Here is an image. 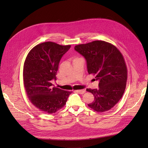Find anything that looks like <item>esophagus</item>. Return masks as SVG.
<instances>
[{
    "label": "esophagus",
    "mask_w": 148,
    "mask_h": 148,
    "mask_svg": "<svg viewBox=\"0 0 148 148\" xmlns=\"http://www.w3.org/2000/svg\"><path fill=\"white\" fill-rule=\"evenodd\" d=\"M75 92L79 94H83L84 92H85V90H75Z\"/></svg>",
    "instance_id": "1"
}]
</instances>
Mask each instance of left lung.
Returning <instances> with one entry per match:
<instances>
[{
	"label": "left lung",
	"mask_w": 148,
	"mask_h": 148,
	"mask_svg": "<svg viewBox=\"0 0 148 148\" xmlns=\"http://www.w3.org/2000/svg\"><path fill=\"white\" fill-rule=\"evenodd\" d=\"M74 49L86 58L88 74L99 81L98 89H87L94 96L88 107L99 112L111 110L121 99L127 80L121 53L113 45L101 40L77 45Z\"/></svg>",
	"instance_id": "8db88e82"
}]
</instances>
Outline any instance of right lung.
Returning <instances> with one entry per match:
<instances>
[{"mask_svg":"<svg viewBox=\"0 0 148 148\" xmlns=\"http://www.w3.org/2000/svg\"><path fill=\"white\" fill-rule=\"evenodd\" d=\"M71 47L47 41L34 47L29 53L23 67L27 95L40 111L53 114L64 106L72 93L53 87L61 58Z\"/></svg>","mask_w":148,"mask_h":148,"instance_id":"add662e5","label":"right lung"}]
</instances>
